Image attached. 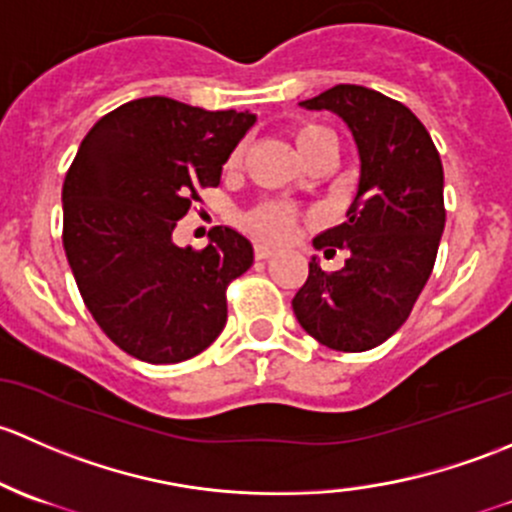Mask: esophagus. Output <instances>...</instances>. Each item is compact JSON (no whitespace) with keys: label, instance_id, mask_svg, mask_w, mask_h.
I'll return each instance as SVG.
<instances>
[{"label":"esophagus","instance_id":"esophagus-1","mask_svg":"<svg viewBox=\"0 0 512 512\" xmlns=\"http://www.w3.org/2000/svg\"><path fill=\"white\" fill-rule=\"evenodd\" d=\"M254 256H256V261H263V258L273 256V249H271V246H266V244H256L254 246Z\"/></svg>","mask_w":512,"mask_h":512}]
</instances>
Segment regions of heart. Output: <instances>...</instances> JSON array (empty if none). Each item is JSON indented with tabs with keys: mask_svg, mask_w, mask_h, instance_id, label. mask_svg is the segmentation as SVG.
<instances>
[{
	"mask_svg": "<svg viewBox=\"0 0 512 512\" xmlns=\"http://www.w3.org/2000/svg\"><path fill=\"white\" fill-rule=\"evenodd\" d=\"M291 135L303 160H308L310 155H315L323 147H335L333 135L313 123L293 125ZM241 160H244V147H236L229 155V160H226V167L234 170V167L241 165ZM298 221L300 209L291 202H281V199H268V202L256 204V207H251L249 212H244L239 217V224L251 236H256L258 241H268V244H281V241L291 239Z\"/></svg>",
	"mask_w": 512,
	"mask_h": 512,
	"instance_id": "b5f03b06",
	"label": "heart"
}]
</instances>
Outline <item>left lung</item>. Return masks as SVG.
<instances>
[{
	"mask_svg": "<svg viewBox=\"0 0 512 512\" xmlns=\"http://www.w3.org/2000/svg\"><path fill=\"white\" fill-rule=\"evenodd\" d=\"M350 125L360 150V187L347 221L313 241L340 271L308 266L293 313L320 345L365 352L404 325L429 281L446 224L444 167L429 130L399 100L340 83L305 100Z\"/></svg>",
	"mask_w": 512,
	"mask_h": 512,
	"instance_id": "obj_1",
	"label": "left lung"
}]
</instances>
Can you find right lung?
<instances>
[{
  "mask_svg": "<svg viewBox=\"0 0 512 512\" xmlns=\"http://www.w3.org/2000/svg\"><path fill=\"white\" fill-rule=\"evenodd\" d=\"M251 113L165 96L130 100L98 120L63 179V249L83 303L115 345L150 365L199 355L226 325V288L254 249L229 226L179 249L177 221L219 187Z\"/></svg>",
  "mask_w": 512,
  "mask_h": 512,
  "instance_id": "right-lung-1",
  "label": "right lung"
}]
</instances>
